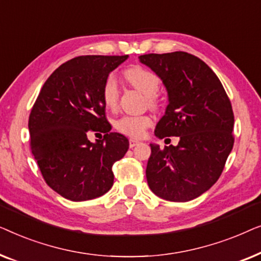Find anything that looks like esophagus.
I'll use <instances>...</instances> for the list:
<instances>
[{"instance_id":"esophagus-1","label":"esophagus","mask_w":261,"mask_h":261,"mask_svg":"<svg viewBox=\"0 0 261 261\" xmlns=\"http://www.w3.org/2000/svg\"><path fill=\"white\" fill-rule=\"evenodd\" d=\"M139 144H140V141L137 140V139H129V147L130 148L135 147V146L139 145Z\"/></svg>"}]
</instances>
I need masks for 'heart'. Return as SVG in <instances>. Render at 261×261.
Here are the masks:
<instances>
[{
    "label": "heart",
    "instance_id": "obj_1",
    "mask_svg": "<svg viewBox=\"0 0 261 261\" xmlns=\"http://www.w3.org/2000/svg\"><path fill=\"white\" fill-rule=\"evenodd\" d=\"M124 77L134 88L147 96L149 106L156 105L155 95L160 88L158 74L141 66H132L124 71ZM102 101L107 108H115L119 101V84L114 73L108 74L103 82ZM151 124L152 119L148 115H123L116 120L115 128L128 137L140 138Z\"/></svg>",
    "mask_w": 261,
    "mask_h": 261
}]
</instances>
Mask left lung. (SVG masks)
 I'll return each instance as SVG.
<instances>
[{
    "instance_id": "obj_1",
    "label": "left lung",
    "mask_w": 261,
    "mask_h": 261,
    "mask_svg": "<svg viewBox=\"0 0 261 261\" xmlns=\"http://www.w3.org/2000/svg\"><path fill=\"white\" fill-rule=\"evenodd\" d=\"M139 59L158 74L169 95L155 137H179L177 146L149 145L148 187L166 201H191L216 183L233 148L229 97L215 72L190 53H149Z\"/></svg>"
}]
</instances>
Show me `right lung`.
<instances>
[{"mask_svg": "<svg viewBox=\"0 0 261 261\" xmlns=\"http://www.w3.org/2000/svg\"><path fill=\"white\" fill-rule=\"evenodd\" d=\"M128 56H80L47 78L32 108L31 151L47 185L64 198L80 202L110 190L113 164L129 147L124 135L110 132L102 101L106 77ZM90 131L105 133L95 144Z\"/></svg>", "mask_w": 261, "mask_h": 261, "instance_id": "1", "label": "right lung"}]
</instances>
